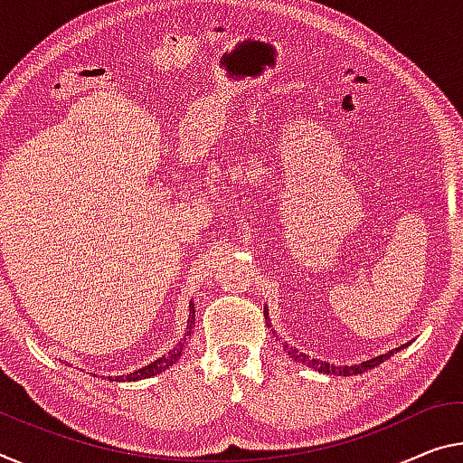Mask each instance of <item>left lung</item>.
Segmentation results:
<instances>
[{"label":"left lung","instance_id":"left-lung-1","mask_svg":"<svg viewBox=\"0 0 463 463\" xmlns=\"http://www.w3.org/2000/svg\"><path fill=\"white\" fill-rule=\"evenodd\" d=\"M263 315H266V321H268V326H269V317H268V307H266V311H263ZM410 344V342H408ZM408 344H403V346H400V348H395V350H390V352H385V354H381V356H375V358H369V361H364V363H358V364H344V366H335V364H329V363H324V361H317V358H309L307 354H303V352H298L297 348H292V346H288V344H282V348L288 352V356H292L295 358V361H298V363H303V364H307V366H311V369H315V371H319V373H326V375H342V377H348V375H363V373H366V371H371V369H375V366H379L381 363H385L387 358H392L395 352H400L402 348H406Z\"/></svg>","mask_w":463,"mask_h":463}]
</instances>
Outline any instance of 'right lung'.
<instances>
[{
    "label": "right lung",
    "instance_id": "1",
    "mask_svg": "<svg viewBox=\"0 0 463 463\" xmlns=\"http://www.w3.org/2000/svg\"><path fill=\"white\" fill-rule=\"evenodd\" d=\"M194 327H195V307H194V300H192V305H189V319H187L185 335L181 337L179 344H175V346L168 350L166 354L156 358V361L150 363V364L142 366V369L129 373V375H117L115 379L109 377V381H139V379H148V377H154V375H160V373L166 371L168 366H173L175 363L179 361L181 354H183V350H185V346H187V340L194 334Z\"/></svg>",
    "mask_w": 463,
    "mask_h": 463
}]
</instances>
